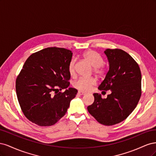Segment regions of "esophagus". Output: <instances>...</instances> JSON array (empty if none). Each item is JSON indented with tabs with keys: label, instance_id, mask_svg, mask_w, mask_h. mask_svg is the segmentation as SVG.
Here are the masks:
<instances>
[{
	"label": "esophagus",
	"instance_id": "obj_1",
	"mask_svg": "<svg viewBox=\"0 0 156 156\" xmlns=\"http://www.w3.org/2000/svg\"><path fill=\"white\" fill-rule=\"evenodd\" d=\"M78 94L80 96H83V95H85V93H84V92H81V91H78Z\"/></svg>",
	"mask_w": 156,
	"mask_h": 156
}]
</instances>
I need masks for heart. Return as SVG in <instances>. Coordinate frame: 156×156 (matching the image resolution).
Returning a JSON list of instances; mask_svg holds the SVG:
<instances>
[{
    "label": "heart",
    "mask_w": 156,
    "mask_h": 156,
    "mask_svg": "<svg viewBox=\"0 0 156 156\" xmlns=\"http://www.w3.org/2000/svg\"><path fill=\"white\" fill-rule=\"evenodd\" d=\"M83 57L94 68V73L98 76H102L106 72V69L103 66V60L101 56L96 52L88 50L83 53ZM68 72L70 75L73 76L75 74V60L70 61L68 66ZM96 84V79L94 77L79 78L73 83L75 88L82 92H88L93 86Z\"/></svg>",
    "instance_id": "obj_1"
}]
</instances>
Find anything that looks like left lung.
Here are the masks:
<instances>
[{"mask_svg": "<svg viewBox=\"0 0 156 156\" xmlns=\"http://www.w3.org/2000/svg\"><path fill=\"white\" fill-rule=\"evenodd\" d=\"M109 69L98 87L102 92L111 90L107 98L94 93V101L87 107L99 123L112 126L124 120L135 109L141 96V73L136 61L126 51L107 49Z\"/></svg>", "mask_w": 156, "mask_h": 156, "instance_id": "1", "label": "left lung"}]
</instances>
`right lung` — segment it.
I'll use <instances>...</instances> for the list:
<instances>
[{
    "instance_id": "add662e5",
    "label": "right lung",
    "mask_w": 156,
    "mask_h": 156,
    "mask_svg": "<svg viewBox=\"0 0 156 156\" xmlns=\"http://www.w3.org/2000/svg\"><path fill=\"white\" fill-rule=\"evenodd\" d=\"M72 51L48 48L32 54L16 79L17 100L23 114L32 123L50 126L63 117L77 93L69 85L68 66ZM62 89L66 90L59 92Z\"/></svg>"
}]
</instances>
